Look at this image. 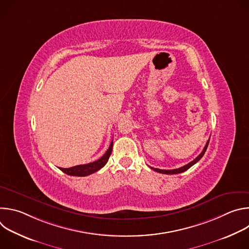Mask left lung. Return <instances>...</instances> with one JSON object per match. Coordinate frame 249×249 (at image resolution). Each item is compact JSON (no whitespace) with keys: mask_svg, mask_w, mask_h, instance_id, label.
Masks as SVG:
<instances>
[{"mask_svg":"<svg viewBox=\"0 0 249 249\" xmlns=\"http://www.w3.org/2000/svg\"><path fill=\"white\" fill-rule=\"evenodd\" d=\"M209 142H210V140H208V142L206 143V146L204 147V150L202 151V153L195 159V160H193L191 162H189V163H187V164H185L184 166H181V167H179V168H176V169H160V168H155V167H151L152 169H154L155 171H157V172H160V173H163V174H176V173H181V172H184V171H186L188 168H190L192 165H194L197 161H199L201 159H202V157L204 156V154H205V152H206V150H207V148H208V145H209Z\"/></svg>","mask_w":249,"mask_h":249,"instance_id":"obj_1","label":"left lung"}]
</instances>
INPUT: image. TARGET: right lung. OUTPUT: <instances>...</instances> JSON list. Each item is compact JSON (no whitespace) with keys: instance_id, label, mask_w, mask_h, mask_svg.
I'll list each match as a JSON object with an SVG mask.
<instances>
[{"instance_id":"obj_1","label":"right lung","mask_w":249,"mask_h":249,"mask_svg":"<svg viewBox=\"0 0 249 249\" xmlns=\"http://www.w3.org/2000/svg\"><path fill=\"white\" fill-rule=\"evenodd\" d=\"M112 147H113V142H111V144L108 148V150L106 151V153L97 160L93 161V162H89L87 164H80V165H76L73 167H69V168H62L60 167V169L65 172L68 175H73V176H87L89 175L97 170H99L100 168H102L106 162L108 161V159L111 155L112 152Z\"/></svg>"}]
</instances>
